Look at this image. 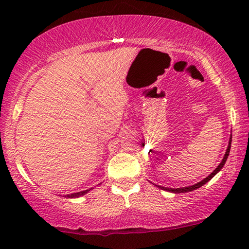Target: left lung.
Returning a JSON list of instances; mask_svg holds the SVG:
<instances>
[{
    "mask_svg": "<svg viewBox=\"0 0 249 249\" xmlns=\"http://www.w3.org/2000/svg\"><path fill=\"white\" fill-rule=\"evenodd\" d=\"M232 138V137H231ZM230 138V139H231ZM230 147H231V141H229V145H228V148H227V152H226V154H224V156H223V160L222 161H221V163L219 165H217V168L214 170V171L211 173V175L209 176V177H206L205 179H203L202 181H199L198 183H195V185H193V186H188V187H182V188H168V187H161V186H158L159 188H161V189H163V190H166V192H170V193H175V194H180V193H187V192H193V190H195V189H197V188H199V187H202L203 185H205L206 182H209L211 179L213 178L214 176L216 175L217 172L220 171L221 169L223 168V165H224V163L227 162V159H228V156H229V153H230Z\"/></svg>",
    "mask_w": 249,
    "mask_h": 249,
    "instance_id": "obj_1",
    "label": "left lung"
}]
</instances>
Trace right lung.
<instances>
[{
    "label": "right lung",
    "instance_id": "right-lung-1",
    "mask_svg": "<svg viewBox=\"0 0 249 249\" xmlns=\"http://www.w3.org/2000/svg\"><path fill=\"white\" fill-rule=\"evenodd\" d=\"M89 190H90V189L84 190V192H80V193H73V194H70V195H66V197H68V198H76V197H80V196L85 195V194L89 192Z\"/></svg>",
    "mask_w": 249,
    "mask_h": 249
}]
</instances>
